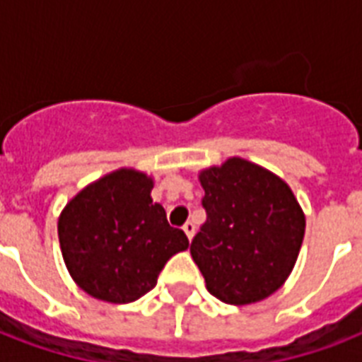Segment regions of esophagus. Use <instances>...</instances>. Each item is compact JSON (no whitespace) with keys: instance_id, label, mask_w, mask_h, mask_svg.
Returning a JSON list of instances; mask_svg holds the SVG:
<instances>
[{"instance_id":"34e87169","label":"esophagus","mask_w":362,"mask_h":362,"mask_svg":"<svg viewBox=\"0 0 362 362\" xmlns=\"http://www.w3.org/2000/svg\"><path fill=\"white\" fill-rule=\"evenodd\" d=\"M182 229H184V233H186V237L192 240L193 235H195V223H193V221H186Z\"/></svg>"}]
</instances>
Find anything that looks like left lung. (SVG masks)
<instances>
[{"instance_id":"obj_1","label":"left lung","mask_w":362,"mask_h":362,"mask_svg":"<svg viewBox=\"0 0 362 362\" xmlns=\"http://www.w3.org/2000/svg\"><path fill=\"white\" fill-rule=\"evenodd\" d=\"M206 221L192 240L206 289L244 306L270 297L291 274L306 218L280 176L244 158L199 170Z\"/></svg>"}]
</instances>
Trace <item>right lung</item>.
<instances>
[{"label":"right lung","instance_id":"obj_1","mask_svg":"<svg viewBox=\"0 0 362 362\" xmlns=\"http://www.w3.org/2000/svg\"><path fill=\"white\" fill-rule=\"evenodd\" d=\"M153 178L122 167L82 187L58 218L71 278L90 297L127 304L158 284L165 263L189 240L152 201Z\"/></svg>","mask_w":362,"mask_h":362}]
</instances>
